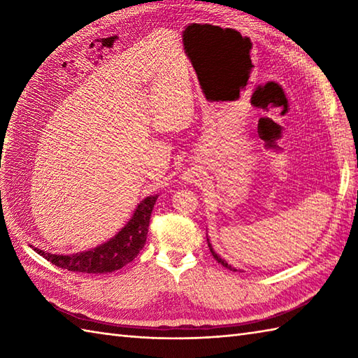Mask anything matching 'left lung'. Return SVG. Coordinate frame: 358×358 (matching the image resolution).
<instances>
[{"instance_id": "obj_1", "label": "left lung", "mask_w": 358, "mask_h": 358, "mask_svg": "<svg viewBox=\"0 0 358 358\" xmlns=\"http://www.w3.org/2000/svg\"><path fill=\"white\" fill-rule=\"evenodd\" d=\"M208 245H209V249H210V252H212V255H214V258H215V260H217L218 263H222V264L224 266V268H227V269H231V271H237V269H234L231 264H227V263H226V262L223 260V258H222V257H220V255H217V254H215V250H214V249H212V246H210V243H209V238H208Z\"/></svg>"}]
</instances>
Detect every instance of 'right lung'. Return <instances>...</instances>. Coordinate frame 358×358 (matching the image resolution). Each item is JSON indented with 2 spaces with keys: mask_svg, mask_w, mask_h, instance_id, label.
<instances>
[{
  "mask_svg": "<svg viewBox=\"0 0 358 358\" xmlns=\"http://www.w3.org/2000/svg\"><path fill=\"white\" fill-rule=\"evenodd\" d=\"M158 195L146 196L135 209L132 218L121 229L115 237L108 243L96 246L86 252H78L73 255H55L44 252V250L35 248V250L48 262H52L62 269L72 272L85 273H106L121 269L127 263L140 254V250L146 245L149 220L154 204Z\"/></svg>",
  "mask_w": 358,
  "mask_h": 358,
  "instance_id": "1",
  "label": "right lung"
}]
</instances>
